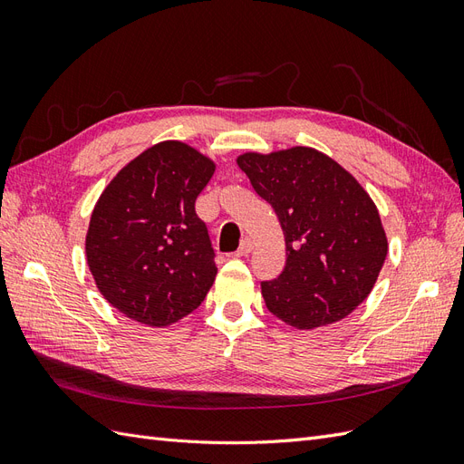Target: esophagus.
Returning <instances> with one entry per match:
<instances>
[{
    "mask_svg": "<svg viewBox=\"0 0 464 464\" xmlns=\"http://www.w3.org/2000/svg\"><path fill=\"white\" fill-rule=\"evenodd\" d=\"M251 249H254V244H251L249 237H244L242 244H240V247H237V251H236L234 256H236V257H244V256L251 254Z\"/></svg>",
    "mask_w": 464,
    "mask_h": 464,
    "instance_id": "obj_1",
    "label": "esophagus"
}]
</instances>
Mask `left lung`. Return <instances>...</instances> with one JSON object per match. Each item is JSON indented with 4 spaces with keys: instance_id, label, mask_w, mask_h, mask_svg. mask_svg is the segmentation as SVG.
Segmentation results:
<instances>
[{
    "instance_id": "obj_1",
    "label": "left lung",
    "mask_w": 464,
    "mask_h": 464,
    "mask_svg": "<svg viewBox=\"0 0 464 464\" xmlns=\"http://www.w3.org/2000/svg\"><path fill=\"white\" fill-rule=\"evenodd\" d=\"M236 162L285 234V271L261 283L266 310L304 331L353 314L372 292L389 249L368 191L312 147L244 152Z\"/></svg>"
}]
</instances>
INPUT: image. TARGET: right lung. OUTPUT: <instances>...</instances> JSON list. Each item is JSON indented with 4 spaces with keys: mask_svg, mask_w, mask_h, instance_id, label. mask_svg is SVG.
<instances>
[{
    "mask_svg": "<svg viewBox=\"0 0 464 464\" xmlns=\"http://www.w3.org/2000/svg\"><path fill=\"white\" fill-rule=\"evenodd\" d=\"M217 164L181 141H162L125 164L98 198L87 263L110 305L149 327L198 310L217 276L195 199Z\"/></svg>",
    "mask_w": 464,
    "mask_h": 464,
    "instance_id": "1",
    "label": "right lung"
}]
</instances>
